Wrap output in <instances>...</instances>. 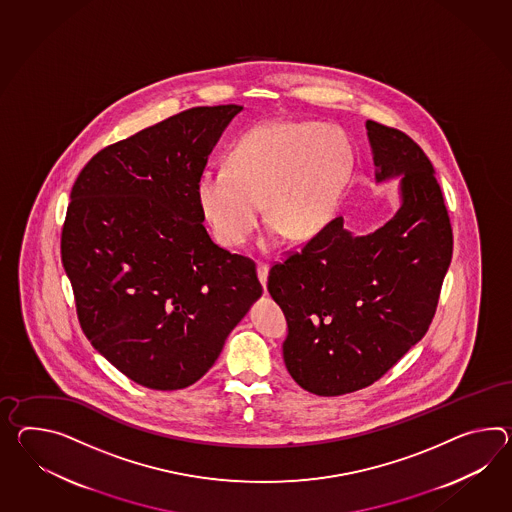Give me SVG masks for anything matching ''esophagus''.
Here are the masks:
<instances>
[{
    "mask_svg": "<svg viewBox=\"0 0 512 512\" xmlns=\"http://www.w3.org/2000/svg\"><path fill=\"white\" fill-rule=\"evenodd\" d=\"M268 270H270V264L268 262H259L257 266V275L261 279L262 287L266 288V279H268Z\"/></svg>",
    "mask_w": 512,
    "mask_h": 512,
    "instance_id": "esophagus-1",
    "label": "esophagus"
}]
</instances>
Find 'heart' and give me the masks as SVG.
<instances>
[{"mask_svg": "<svg viewBox=\"0 0 512 512\" xmlns=\"http://www.w3.org/2000/svg\"><path fill=\"white\" fill-rule=\"evenodd\" d=\"M351 172L353 150L337 127L268 122L231 144L227 166L201 172L196 196L225 246L250 240L264 205L274 235L301 240L333 218Z\"/></svg>", "mask_w": 512, "mask_h": 512, "instance_id": "heart-1", "label": "heart"}]
</instances>
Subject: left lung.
Here are the masks:
<instances>
[{"mask_svg":"<svg viewBox=\"0 0 512 512\" xmlns=\"http://www.w3.org/2000/svg\"><path fill=\"white\" fill-rule=\"evenodd\" d=\"M377 179L403 174V203L366 237L333 218L268 274L283 309L292 379L316 396L370 387L424 337L453 255V231L433 164L407 133L366 122Z\"/></svg>","mask_w":512,"mask_h":512,"instance_id":"left-lung-1","label":"left lung"}]
</instances>
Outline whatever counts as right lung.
<instances>
[{
  "label": "right lung",
  "mask_w": 512,
  "mask_h": 512,
  "mask_svg": "<svg viewBox=\"0 0 512 512\" xmlns=\"http://www.w3.org/2000/svg\"><path fill=\"white\" fill-rule=\"evenodd\" d=\"M240 111L174 114L98 151L72 187L61 259L77 320L142 387L196 383L262 294L255 262L212 242L196 196L214 144Z\"/></svg>",
  "instance_id": "right-lung-1"
}]
</instances>
